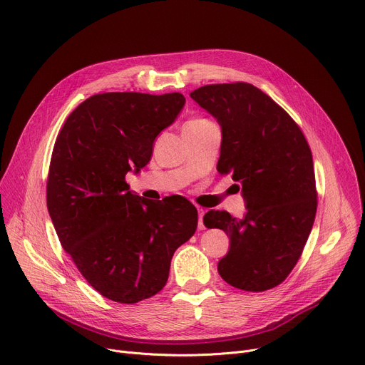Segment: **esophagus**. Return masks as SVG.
<instances>
[{"instance_id":"obj_1","label":"esophagus","mask_w":365,"mask_h":365,"mask_svg":"<svg viewBox=\"0 0 365 365\" xmlns=\"http://www.w3.org/2000/svg\"><path fill=\"white\" fill-rule=\"evenodd\" d=\"M204 214H205V211H204L202 208H198V227H200V229H205V226H204V222H202Z\"/></svg>"}]
</instances>
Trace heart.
Listing matches in <instances>:
<instances>
[{
    "label": "heart",
    "mask_w": 365,
    "mask_h": 365,
    "mask_svg": "<svg viewBox=\"0 0 365 365\" xmlns=\"http://www.w3.org/2000/svg\"><path fill=\"white\" fill-rule=\"evenodd\" d=\"M204 121H208V120H205V118H195V120L187 121V123H204Z\"/></svg>",
    "instance_id": "b5f03b06"
}]
</instances>
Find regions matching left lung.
I'll return each mask as SVG.
<instances>
[{
  "instance_id": "obj_1",
  "label": "left lung",
  "mask_w": 365,
  "mask_h": 365,
  "mask_svg": "<svg viewBox=\"0 0 365 365\" xmlns=\"http://www.w3.org/2000/svg\"><path fill=\"white\" fill-rule=\"evenodd\" d=\"M190 98L217 118V170L230 173L247 200L244 218L214 210L204 215L205 227L222 229L230 239L217 270L233 287L272 289L298 262L317 211L308 142L294 118L251 83L205 85Z\"/></svg>"
}]
</instances>
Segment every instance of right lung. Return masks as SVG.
Listing matches in <instances>:
<instances>
[{
	"label": "right lung",
	"instance_id": "obj_1",
	"mask_svg": "<svg viewBox=\"0 0 365 365\" xmlns=\"http://www.w3.org/2000/svg\"><path fill=\"white\" fill-rule=\"evenodd\" d=\"M179 92L92 95L61 128L46 182V207L64 251L86 282L120 304L165 286L175 251L195 233L198 212L183 197L148 202L125 178L182 111Z\"/></svg>",
	"mask_w": 365,
	"mask_h": 365
}]
</instances>
